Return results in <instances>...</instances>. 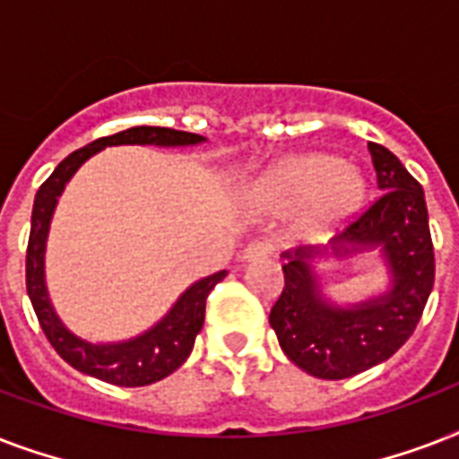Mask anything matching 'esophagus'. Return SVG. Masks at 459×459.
Returning a JSON list of instances; mask_svg holds the SVG:
<instances>
[{
  "mask_svg": "<svg viewBox=\"0 0 459 459\" xmlns=\"http://www.w3.org/2000/svg\"><path fill=\"white\" fill-rule=\"evenodd\" d=\"M272 257V245L264 243V240H255V243L245 245L243 259L245 262H255V259H266Z\"/></svg>",
  "mask_w": 459,
  "mask_h": 459,
  "instance_id": "esophagus-1",
  "label": "esophagus"
}]
</instances>
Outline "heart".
<instances>
[{
    "mask_svg": "<svg viewBox=\"0 0 459 459\" xmlns=\"http://www.w3.org/2000/svg\"><path fill=\"white\" fill-rule=\"evenodd\" d=\"M362 173L342 166L333 154L309 152L283 159L259 173L245 190V207L257 216H288L302 210L300 230L324 238L362 209Z\"/></svg>",
    "mask_w": 459,
    "mask_h": 459,
    "instance_id": "b5f03b06",
    "label": "heart"
}]
</instances>
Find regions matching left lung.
I'll use <instances>...</instances> for the list:
<instances>
[{
    "mask_svg": "<svg viewBox=\"0 0 459 459\" xmlns=\"http://www.w3.org/2000/svg\"><path fill=\"white\" fill-rule=\"evenodd\" d=\"M369 154L381 197L324 247L283 252L286 288L269 314L288 359L326 381L355 377L395 355L420 324L434 288L424 190L391 150L369 143ZM371 251L389 273V288L348 306L328 299L318 264Z\"/></svg>",
    "mask_w": 459,
    "mask_h": 459,
    "instance_id": "left-lung-1",
    "label": "left lung"
}]
</instances>
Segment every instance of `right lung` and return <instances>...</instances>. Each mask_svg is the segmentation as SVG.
I'll return each instance as SVG.
<instances>
[{
	"label": "right lung",
	"instance_id": "add662e5",
	"mask_svg": "<svg viewBox=\"0 0 459 459\" xmlns=\"http://www.w3.org/2000/svg\"><path fill=\"white\" fill-rule=\"evenodd\" d=\"M207 138L195 133L173 131V128H159V126H135L128 131H121L109 138H100L90 145L75 150L52 171V176L39 186L32 204L30 219V240H28V255H25V286L32 309L38 314L39 326L45 331L47 341L59 352L64 362L74 369L95 377L100 381L114 385H147L161 381L169 374L178 369L193 352L195 338L204 324V305L207 295L219 281L226 279V272L212 273L204 279L195 281L178 295L171 309L161 319L143 333L126 338V341L92 342L74 333L56 314L47 290L45 276V255L49 226H52L54 209L59 204L66 183L75 176L90 157L102 152L104 147L117 145H154V147H193L202 145Z\"/></svg>",
	"mask_w": 459,
	"mask_h": 459
}]
</instances>
